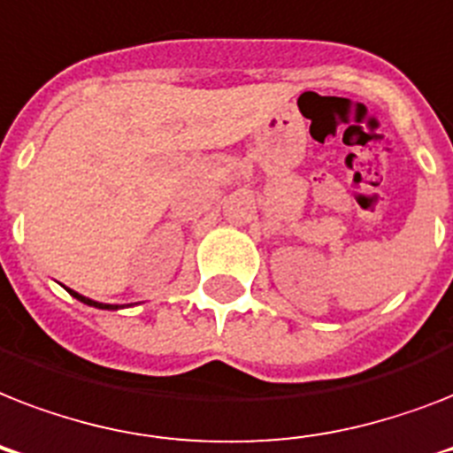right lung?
<instances>
[{
  "mask_svg": "<svg viewBox=\"0 0 453 453\" xmlns=\"http://www.w3.org/2000/svg\"><path fill=\"white\" fill-rule=\"evenodd\" d=\"M67 291H70V296H74L77 301H81V303H87V305H91V308H101V310H117V308H119V305H110V303L91 301V298L81 296V294H77V291H73V289H67Z\"/></svg>",
  "mask_w": 453,
  "mask_h": 453,
  "instance_id": "1",
  "label": "right lung"
}]
</instances>
